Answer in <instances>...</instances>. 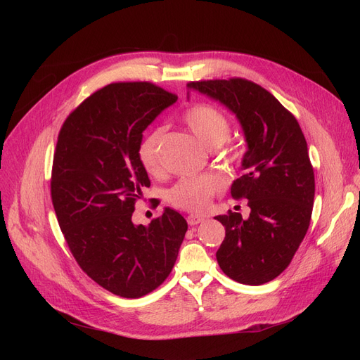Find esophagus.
<instances>
[{"instance_id":"esophagus-1","label":"esophagus","mask_w":360,"mask_h":360,"mask_svg":"<svg viewBox=\"0 0 360 360\" xmlns=\"http://www.w3.org/2000/svg\"><path fill=\"white\" fill-rule=\"evenodd\" d=\"M202 220H204V217H201L198 214H190V216L186 217V221H188V224H190V226H195V224L201 223Z\"/></svg>"}]
</instances>
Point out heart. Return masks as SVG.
I'll use <instances>...</instances> for the list:
<instances>
[{
	"mask_svg": "<svg viewBox=\"0 0 360 360\" xmlns=\"http://www.w3.org/2000/svg\"><path fill=\"white\" fill-rule=\"evenodd\" d=\"M186 127L191 129L195 139L209 150L219 148L231 136V122L228 117L210 105H195L184 115ZM163 129L156 128L144 139L140 146L139 158L144 169L150 174L160 172V144ZM221 190V182L216 176L184 178L176 182L166 194L167 201L188 212H201L210 200Z\"/></svg>",
	"mask_w": 360,
	"mask_h": 360,
	"instance_id": "heart-1",
	"label": "heart"
}]
</instances>
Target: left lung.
Returning <instances> with one entry per match:
<instances>
[{"mask_svg":"<svg viewBox=\"0 0 360 360\" xmlns=\"http://www.w3.org/2000/svg\"><path fill=\"white\" fill-rule=\"evenodd\" d=\"M190 89L232 110L248 144L233 198H247L250 217L216 216L226 236L216 252L221 271L242 285L258 286L288 269L312 214L315 178L308 144L296 118L270 91L245 80L191 82Z\"/></svg>","mask_w":360,"mask_h":360,"instance_id":"1","label":"left lung"}]
</instances>
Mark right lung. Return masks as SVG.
Instances as JSON below:
<instances>
[{
	"label": "right lung",
	"instance_id": "obj_1",
	"mask_svg": "<svg viewBox=\"0 0 360 360\" xmlns=\"http://www.w3.org/2000/svg\"><path fill=\"white\" fill-rule=\"evenodd\" d=\"M176 99L147 82L108 84L70 113L56 141L51 197L65 242L82 270L121 297L162 285L188 229L169 207L148 226L132 223L150 186L139 158L143 131Z\"/></svg>",
	"mask_w": 360,
	"mask_h": 360
}]
</instances>
